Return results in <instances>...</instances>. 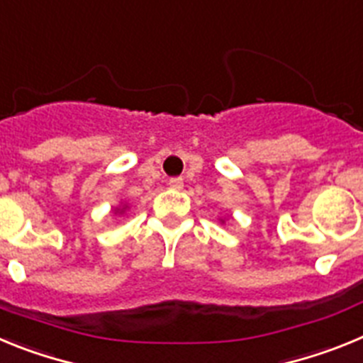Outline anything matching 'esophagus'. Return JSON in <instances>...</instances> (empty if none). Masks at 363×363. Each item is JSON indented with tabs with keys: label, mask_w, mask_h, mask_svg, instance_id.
Masks as SVG:
<instances>
[{
	"label": "esophagus",
	"mask_w": 363,
	"mask_h": 363,
	"mask_svg": "<svg viewBox=\"0 0 363 363\" xmlns=\"http://www.w3.org/2000/svg\"><path fill=\"white\" fill-rule=\"evenodd\" d=\"M169 187L182 189V187H184V179H182V178H171V179H169Z\"/></svg>",
	"instance_id": "1"
}]
</instances>
